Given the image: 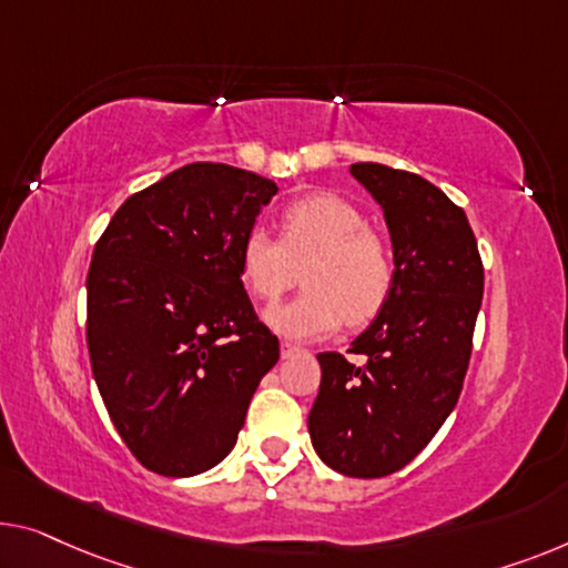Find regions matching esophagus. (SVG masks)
<instances>
[{"label":"esophagus","mask_w":568,"mask_h":568,"mask_svg":"<svg viewBox=\"0 0 568 568\" xmlns=\"http://www.w3.org/2000/svg\"><path fill=\"white\" fill-rule=\"evenodd\" d=\"M298 354H303V349H298V346H295V344H291V342H283V344H281V357H283V359L298 357Z\"/></svg>","instance_id":"34e87169"}]
</instances>
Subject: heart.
I'll list each match as a JSON object with an SVG mask.
<instances>
[{"mask_svg":"<svg viewBox=\"0 0 568 568\" xmlns=\"http://www.w3.org/2000/svg\"><path fill=\"white\" fill-rule=\"evenodd\" d=\"M303 291L267 311V326L295 342H311L349 324H367L390 298L395 260L383 236L367 230L362 211L336 193H313L287 203L281 240L250 226L240 242L242 281L255 298L275 303L298 281Z\"/></svg>","mask_w":568,"mask_h":568,"instance_id":"obj_1","label":"heart"}]
</instances>
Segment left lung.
Listing matches in <instances>:
<instances>
[{
    "label": "left lung",
    "instance_id": "left-lung-1",
    "mask_svg": "<svg viewBox=\"0 0 568 568\" xmlns=\"http://www.w3.org/2000/svg\"><path fill=\"white\" fill-rule=\"evenodd\" d=\"M349 173L383 209L395 285L352 342L365 365L318 354L308 434L326 467L375 479L416 459L459 400L485 267L467 214L426 178L379 163H354Z\"/></svg>",
    "mask_w": 568,
    "mask_h": 568
}]
</instances>
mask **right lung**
I'll use <instances>...</instances> for the list:
<instances>
[{
  "label": "right lung",
  "mask_w": 568,
  "mask_h": 568,
  "mask_svg": "<svg viewBox=\"0 0 568 568\" xmlns=\"http://www.w3.org/2000/svg\"><path fill=\"white\" fill-rule=\"evenodd\" d=\"M277 185L191 163L126 199L87 277V342L109 418L142 467L193 477L232 452L281 342L242 285L240 242Z\"/></svg>",
  "instance_id": "add662e5"
}]
</instances>
